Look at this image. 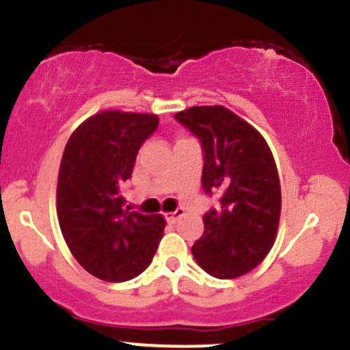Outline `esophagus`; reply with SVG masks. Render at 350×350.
I'll list each match as a JSON object with an SVG mask.
<instances>
[{
    "mask_svg": "<svg viewBox=\"0 0 350 350\" xmlns=\"http://www.w3.org/2000/svg\"><path fill=\"white\" fill-rule=\"evenodd\" d=\"M183 215H185V209H183V208H178V209H176V211H169V213H164L165 219H167L169 223H176V221H178L179 218H181Z\"/></svg>",
    "mask_w": 350,
    "mask_h": 350,
    "instance_id": "1",
    "label": "esophagus"
}]
</instances>
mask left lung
<instances>
[{
    "label": "left lung",
    "mask_w": 350,
    "mask_h": 350,
    "mask_svg": "<svg viewBox=\"0 0 350 350\" xmlns=\"http://www.w3.org/2000/svg\"><path fill=\"white\" fill-rule=\"evenodd\" d=\"M174 117L203 146L206 194H221L218 208L203 216L194 260L211 277H241L263 262L277 238L282 191L273 154L255 127L223 105L191 107Z\"/></svg>",
    "instance_id": "obj_1"
}]
</instances>
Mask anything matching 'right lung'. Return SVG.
I'll return each mask as SVG.
<instances>
[{
    "label": "right lung",
    "mask_w": 350,
    "mask_h": 350,
    "mask_svg": "<svg viewBox=\"0 0 350 350\" xmlns=\"http://www.w3.org/2000/svg\"><path fill=\"white\" fill-rule=\"evenodd\" d=\"M156 113L102 110L70 135L62 156L57 215L75 260L94 277L126 282L149 267L164 237L161 215L129 211L120 185L132 176Z\"/></svg>",
    "instance_id": "obj_1"
}]
</instances>
